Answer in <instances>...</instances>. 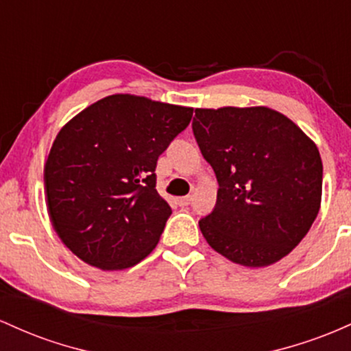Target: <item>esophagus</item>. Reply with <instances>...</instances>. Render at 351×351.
<instances>
[{
	"label": "esophagus",
	"mask_w": 351,
	"mask_h": 351,
	"mask_svg": "<svg viewBox=\"0 0 351 351\" xmlns=\"http://www.w3.org/2000/svg\"><path fill=\"white\" fill-rule=\"evenodd\" d=\"M191 199H192L191 195H186V197H179V199H177V204H179L180 207H186V206H189V204H191Z\"/></svg>",
	"instance_id": "esophagus-1"
}]
</instances>
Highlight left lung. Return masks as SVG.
Masks as SVG:
<instances>
[{
  "mask_svg": "<svg viewBox=\"0 0 351 351\" xmlns=\"http://www.w3.org/2000/svg\"><path fill=\"white\" fill-rule=\"evenodd\" d=\"M192 129L219 182L214 210L199 220L208 245L243 267L289 255L320 210L324 165L313 141L265 106L195 109Z\"/></svg>",
  "mask_w": 351,
  "mask_h": 351,
  "instance_id": "1",
  "label": "left lung"
}]
</instances>
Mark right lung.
Segmentation results:
<instances>
[{"label": "right lung", "mask_w": 351, "mask_h": 351, "mask_svg": "<svg viewBox=\"0 0 351 351\" xmlns=\"http://www.w3.org/2000/svg\"><path fill=\"white\" fill-rule=\"evenodd\" d=\"M192 112L112 94L62 125L45 164L46 207L58 237L82 262L124 270L156 249L172 214L156 191L157 159Z\"/></svg>", "instance_id": "right-lung-1"}]
</instances>
